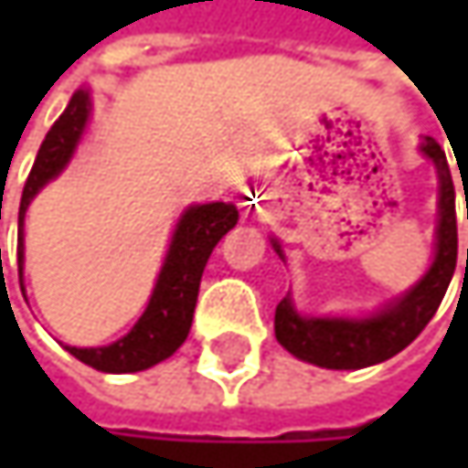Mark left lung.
Returning a JSON list of instances; mask_svg holds the SVG:
<instances>
[{
	"instance_id": "8db88e82",
	"label": "left lung",
	"mask_w": 468,
	"mask_h": 468,
	"mask_svg": "<svg viewBox=\"0 0 468 468\" xmlns=\"http://www.w3.org/2000/svg\"><path fill=\"white\" fill-rule=\"evenodd\" d=\"M420 151L425 159L433 162L436 178H439L436 240H433V260H431L428 271L410 290L390 298L382 309H377L368 317H333V314L309 317V314L298 312L292 295L287 292V298L276 306L273 330H276V341L298 360L320 366V368H335V371L377 366V363L399 355L404 346H410L420 335L422 327L431 323V317L436 314V309L450 287V279L455 273V260H458L455 186H452L450 165H447L441 145L433 138H422ZM461 178H463V173H461ZM271 246L282 260H287L279 238H271Z\"/></svg>"
}]
</instances>
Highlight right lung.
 Wrapping results in <instances>:
<instances>
[{
  "instance_id": "right-lung-1",
  "label": "right lung",
  "mask_w": 468,
  "mask_h": 468,
  "mask_svg": "<svg viewBox=\"0 0 468 468\" xmlns=\"http://www.w3.org/2000/svg\"><path fill=\"white\" fill-rule=\"evenodd\" d=\"M91 119V91L78 89L69 97L64 113L48 130L37 151L32 173L27 178L21 208H18V279L24 290V219L37 197V192L61 176L78 151ZM238 225V208L233 203H200L184 208L170 235L167 254L162 260L156 284L151 290L148 306L127 335L108 346H64L80 363L105 374H133L151 368L170 357L189 335L192 314L197 303L200 279L214 246Z\"/></svg>"
}]
</instances>
